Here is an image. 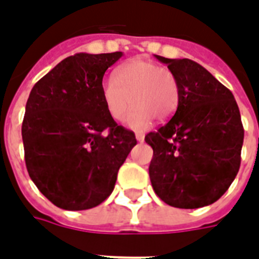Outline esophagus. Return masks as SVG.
<instances>
[{
    "instance_id": "34e87169",
    "label": "esophagus",
    "mask_w": 259,
    "mask_h": 259,
    "mask_svg": "<svg viewBox=\"0 0 259 259\" xmlns=\"http://www.w3.org/2000/svg\"><path fill=\"white\" fill-rule=\"evenodd\" d=\"M136 138H137L138 143H143L145 136H144V133H141V132H137V133H136Z\"/></svg>"
}]
</instances>
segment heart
I'll return each instance as SVG.
<instances>
[{"mask_svg": "<svg viewBox=\"0 0 259 259\" xmlns=\"http://www.w3.org/2000/svg\"><path fill=\"white\" fill-rule=\"evenodd\" d=\"M102 99L108 115L114 121L127 119L133 129L147 127L153 118L169 119L175 114L181 88L177 76L169 69L143 58L132 59L116 69L114 77L102 84Z\"/></svg>", "mask_w": 259, "mask_h": 259, "instance_id": "heart-1", "label": "heart"}]
</instances>
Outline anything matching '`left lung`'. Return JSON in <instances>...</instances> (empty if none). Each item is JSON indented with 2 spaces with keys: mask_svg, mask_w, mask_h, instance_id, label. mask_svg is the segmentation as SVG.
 Returning a JSON list of instances; mask_svg holds the SVG:
<instances>
[{
  "mask_svg": "<svg viewBox=\"0 0 259 259\" xmlns=\"http://www.w3.org/2000/svg\"><path fill=\"white\" fill-rule=\"evenodd\" d=\"M155 57L177 76L181 99L172 118L145 136L153 149L152 187L171 206L202 208L216 202L239 171L244 137L239 107L200 64Z\"/></svg>",
  "mask_w": 259,
  "mask_h": 259,
  "instance_id": "obj_1",
  "label": "left lung"
}]
</instances>
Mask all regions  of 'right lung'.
<instances>
[{"label": "right lung", "instance_id": "right-lung-1", "mask_svg": "<svg viewBox=\"0 0 259 259\" xmlns=\"http://www.w3.org/2000/svg\"><path fill=\"white\" fill-rule=\"evenodd\" d=\"M122 55H70L29 94L21 126L25 165L39 191L58 208L102 204L137 144L132 130L108 115L102 99L104 73Z\"/></svg>", "mask_w": 259, "mask_h": 259}]
</instances>
